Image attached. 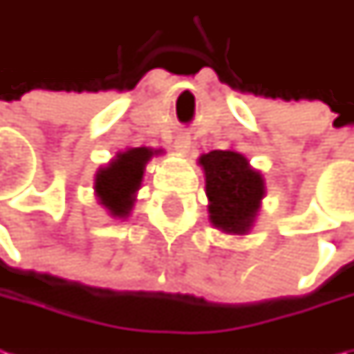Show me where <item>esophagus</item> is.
Instances as JSON below:
<instances>
[{"instance_id": "34e87169", "label": "esophagus", "mask_w": 354, "mask_h": 354, "mask_svg": "<svg viewBox=\"0 0 354 354\" xmlns=\"http://www.w3.org/2000/svg\"><path fill=\"white\" fill-rule=\"evenodd\" d=\"M173 147H175V151H179L181 156H185V153H189V149H191V140H189L187 136H177Z\"/></svg>"}]
</instances>
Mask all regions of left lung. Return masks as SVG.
I'll use <instances>...</instances> for the list:
<instances>
[{
    "label": "left lung",
    "instance_id": "obj_1",
    "mask_svg": "<svg viewBox=\"0 0 354 354\" xmlns=\"http://www.w3.org/2000/svg\"><path fill=\"white\" fill-rule=\"evenodd\" d=\"M198 165L205 171L211 225L226 234H248L266 195L262 173L234 149L203 153Z\"/></svg>",
    "mask_w": 354,
    "mask_h": 354
}]
</instances>
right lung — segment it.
Returning a JSON list of instances; mask_svg holds the SVG:
<instances>
[{"mask_svg":"<svg viewBox=\"0 0 354 354\" xmlns=\"http://www.w3.org/2000/svg\"><path fill=\"white\" fill-rule=\"evenodd\" d=\"M157 153H161V149L129 147L120 151L106 167L98 169L94 179V195L110 216L128 218L136 203V193L142 187L145 165Z\"/></svg>","mask_w":354,"mask_h":354,"instance_id":"add662e5","label":"right lung"}]
</instances>
